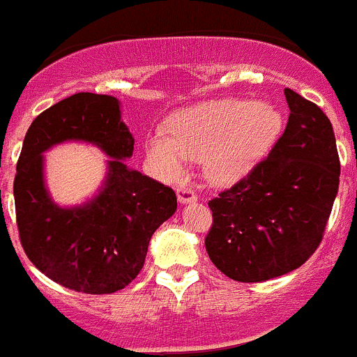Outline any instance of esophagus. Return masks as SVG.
I'll use <instances>...</instances> for the list:
<instances>
[{
    "mask_svg": "<svg viewBox=\"0 0 357 357\" xmlns=\"http://www.w3.org/2000/svg\"><path fill=\"white\" fill-rule=\"evenodd\" d=\"M177 197H178V201L182 204L194 203V201H197L196 192H194V190H190L189 187H178V189H177Z\"/></svg>",
    "mask_w": 357,
    "mask_h": 357,
    "instance_id": "34e87169",
    "label": "esophagus"
}]
</instances>
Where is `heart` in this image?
Returning <instances> with one entry per match:
<instances>
[{
    "label": "heart",
    "mask_w": 357,
    "mask_h": 357,
    "mask_svg": "<svg viewBox=\"0 0 357 357\" xmlns=\"http://www.w3.org/2000/svg\"><path fill=\"white\" fill-rule=\"evenodd\" d=\"M283 114L273 104L241 98L204 102L178 112L172 132L147 139V161L165 180H180L190 161L203 160L206 177L234 183L266 160L283 132Z\"/></svg>",
    "instance_id": "obj_1"
}]
</instances>
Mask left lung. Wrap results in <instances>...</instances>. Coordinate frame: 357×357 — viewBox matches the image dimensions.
Here are the masks:
<instances>
[{
  "instance_id": "obj_1",
  "label": "left lung",
  "mask_w": 357,
  "mask_h": 357,
  "mask_svg": "<svg viewBox=\"0 0 357 357\" xmlns=\"http://www.w3.org/2000/svg\"><path fill=\"white\" fill-rule=\"evenodd\" d=\"M284 97L290 118L269 156L208 203V257L241 283L273 280L305 264L338 192L340 160L330 119L290 88Z\"/></svg>"
}]
</instances>
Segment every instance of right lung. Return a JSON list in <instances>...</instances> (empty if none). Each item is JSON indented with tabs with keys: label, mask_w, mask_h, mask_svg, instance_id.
Listing matches in <instances>:
<instances>
[{
	"label": "right lung",
	"mask_w": 357,
	"mask_h": 357,
	"mask_svg": "<svg viewBox=\"0 0 357 357\" xmlns=\"http://www.w3.org/2000/svg\"><path fill=\"white\" fill-rule=\"evenodd\" d=\"M69 139L93 143L112 160L98 196L63 208L44 185L43 153ZM133 142L118 98L86 91L48 107L27 130L13 180L20 243L45 276L69 290L104 295L128 287L154 231L177 210L174 189L125 165Z\"/></svg>",
	"instance_id": "right-lung-1"
}]
</instances>
